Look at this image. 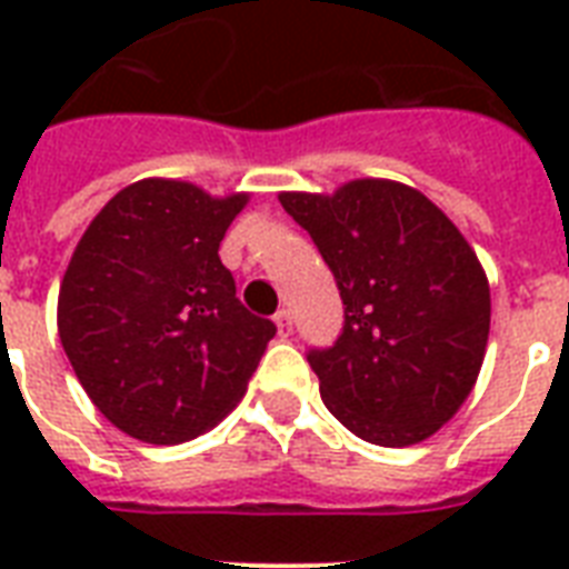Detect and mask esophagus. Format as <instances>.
<instances>
[{
	"label": "esophagus",
	"mask_w": 569,
	"mask_h": 569,
	"mask_svg": "<svg viewBox=\"0 0 569 569\" xmlns=\"http://www.w3.org/2000/svg\"><path fill=\"white\" fill-rule=\"evenodd\" d=\"M272 320H276V329H279L281 338H288V335L293 332V317H290L288 308H281V311H276V317H272Z\"/></svg>",
	"instance_id": "1"
}]
</instances>
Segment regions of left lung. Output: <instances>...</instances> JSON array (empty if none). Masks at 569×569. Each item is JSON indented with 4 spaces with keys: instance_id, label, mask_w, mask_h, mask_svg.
Listing matches in <instances>:
<instances>
[{
    "instance_id": "8db88e82",
    "label": "left lung",
    "mask_w": 569,
    "mask_h": 569,
    "mask_svg": "<svg viewBox=\"0 0 569 569\" xmlns=\"http://www.w3.org/2000/svg\"><path fill=\"white\" fill-rule=\"evenodd\" d=\"M329 263L345 332L311 350L320 398L359 439L425 442L472 395L490 338V281L460 228L386 178L335 192H279Z\"/></svg>"
}]
</instances>
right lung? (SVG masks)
I'll return each mask as SVG.
<instances>
[{
    "label": "right lung",
    "mask_w": 569,
    "mask_h": 569,
    "mask_svg": "<svg viewBox=\"0 0 569 569\" xmlns=\"http://www.w3.org/2000/svg\"><path fill=\"white\" fill-rule=\"evenodd\" d=\"M249 192L210 196L174 178L124 187L91 219L59 288V338L106 421L178 445L246 395L272 320L249 315L219 261Z\"/></svg>",
    "instance_id": "right-lung-1"
}]
</instances>
